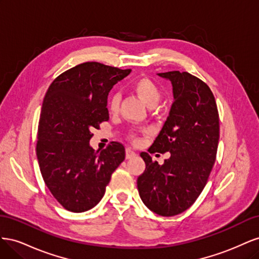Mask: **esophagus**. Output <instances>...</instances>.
Wrapping results in <instances>:
<instances>
[{"mask_svg":"<svg viewBox=\"0 0 259 259\" xmlns=\"http://www.w3.org/2000/svg\"><path fill=\"white\" fill-rule=\"evenodd\" d=\"M125 156H126L127 160L133 159V158H135V156H136V152L133 150L131 147H127L126 150H125Z\"/></svg>","mask_w":259,"mask_h":259,"instance_id":"1","label":"esophagus"}]
</instances>
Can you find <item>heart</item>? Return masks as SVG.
Returning a JSON list of instances; mask_svg holds the SVG:
<instances>
[{"label": "heart", "mask_w": 259, "mask_h": 259, "mask_svg": "<svg viewBox=\"0 0 259 259\" xmlns=\"http://www.w3.org/2000/svg\"><path fill=\"white\" fill-rule=\"evenodd\" d=\"M132 89L139 96V98L150 108L158 104L162 96L160 86L151 79H149V77H139V79L133 82ZM119 106L120 95L116 93L111 94L108 100L109 111L111 113H116L117 110H119Z\"/></svg>", "instance_id": "obj_1"}]
</instances>
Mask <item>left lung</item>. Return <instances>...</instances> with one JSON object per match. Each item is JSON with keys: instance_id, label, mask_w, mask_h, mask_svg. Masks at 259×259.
<instances>
[{"instance_id": "obj_1", "label": "left lung", "mask_w": 259, "mask_h": 259, "mask_svg": "<svg viewBox=\"0 0 259 259\" xmlns=\"http://www.w3.org/2000/svg\"><path fill=\"white\" fill-rule=\"evenodd\" d=\"M173 85L169 115L149 152H169L162 165L149 153L140 156L146 169L137 179L140 199L161 216H175L189 208L207 183L216 160L219 115L206 83L188 72L158 73Z\"/></svg>"}]
</instances>
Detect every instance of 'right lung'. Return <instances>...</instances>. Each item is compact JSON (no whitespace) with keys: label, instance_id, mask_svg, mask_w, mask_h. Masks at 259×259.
I'll use <instances>...</instances> for the list:
<instances>
[{"label":"right lung","instance_id":"1","mask_svg":"<svg viewBox=\"0 0 259 259\" xmlns=\"http://www.w3.org/2000/svg\"><path fill=\"white\" fill-rule=\"evenodd\" d=\"M131 71L84 62L58 75L46 92L36 155L45 185L67 210L82 213L97 205L125 159L122 144L112 142L95 151L90 139L94 128L109 120V92Z\"/></svg>","mask_w":259,"mask_h":259}]
</instances>
